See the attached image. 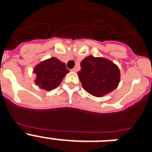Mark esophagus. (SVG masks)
<instances>
[{
	"mask_svg": "<svg viewBox=\"0 0 152 152\" xmlns=\"http://www.w3.org/2000/svg\"><path fill=\"white\" fill-rule=\"evenodd\" d=\"M72 72H76L77 71V67H75L74 68H72Z\"/></svg>",
	"mask_w": 152,
	"mask_h": 152,
	"instance_id": "esophagus-1",
	"label": "esophagus"
}]
</instances>
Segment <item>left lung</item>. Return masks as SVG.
<instances>
[{
  "label": "left lung",
  "mask_w": 152,
  "mask_h": 152,
  "mask_svg": "<svg viewBox=\"0 0 152 152\" xmlns=\"http://www.w3.org/2000/svg\"><path fill=\"white\" fill-rule=\"evenodd\" d=\"M80 68L77 75L83 88L94 96H103L118 86L120 73L112 61L90 56L80 62Z\"/></svg>",
  "instance_id": "1"
}]
</instances>
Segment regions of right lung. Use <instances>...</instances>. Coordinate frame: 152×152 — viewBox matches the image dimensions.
Listing matches in <instances>:
<instances>
[{
	"instance_id": "1",
	"label": "right lung",
	"mask_w": 152,
	"mask_h": 152,
	"mask_svg": "<svg viewBox=\"0 0 152 152\" xmlns=\"http://www.w3.org/2000/svg\"><path fill=\"white\" fill-rule=\"evenodd\" d=\"M68 72L65 64L53 57L39 64L33 71L36 84L46 91L55 89Z\"/></svg>"
}]
</instances>
